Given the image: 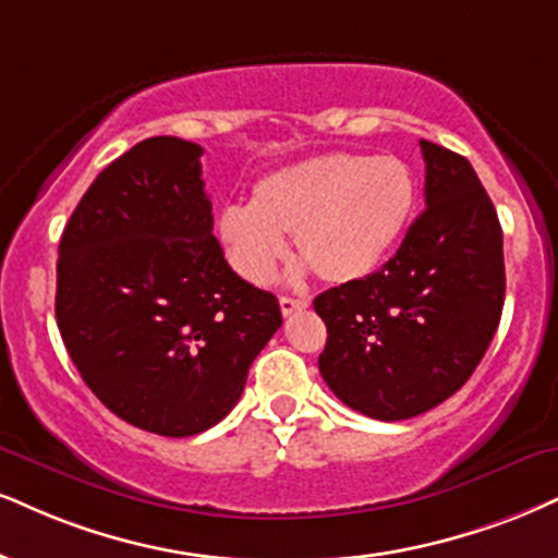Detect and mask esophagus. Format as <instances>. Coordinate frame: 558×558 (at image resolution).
<instances>
[{
	"label": "esophagus",
	"mask_w": 558,
	"mask_h": 558,
	"mask_svg": "<svg viewBox=\"0 0 558 558\" xmlns=\"http://www.w3.org/2000/svg\"><path fill=\"white\" fill-rule=\"evenodd\" d=\"M311 305V300H298V298H279V307H281V315H292V313H298V311H305V307Z\"/></svg>",
	"instance_id": "1"
}]
</instances>
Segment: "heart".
Wrapping results in <instances>:
<instances>
[{
	"label": "heart",
	"mask_w": 558,
	"mask_h": 558,
	"mask_svg": "<svg viewBox=\"0 0 558 558\" xmlns=\"http://www.w3.org/2000/svg\"><path fill=\"white\" fill-rule=\"evenodd\" d=\"M416 204L414 173L393 155H323L260 178L251 206L227 204L217 238L230 266L268 284L284 260V235L323 281L369 277L401 240Z\"/></svg>",
	"instance_id": "obj_1"
}]
</instances>
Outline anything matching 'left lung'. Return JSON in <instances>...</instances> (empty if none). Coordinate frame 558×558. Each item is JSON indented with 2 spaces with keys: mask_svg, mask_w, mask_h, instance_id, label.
Returning <instances> with one entry per match:
<instances>
[{
  "mask_svg": "<svg viewBox=\"0 0 558 558\" xmlns=\"http://www.w3.org/2000/svg\"><path fill=\"white\" fill-rule=\"evenodd\" d=\"M426 209L380 271L313 302L328 328L318 367L341 403L380 422L458 393L505 305L501 227L463 155L422 140Z\"/></svg>",
  "mask_w": 558,
  "mask_h": 558,
  "instance_id": "obj_1",
  "label": "left lung"
}]
</instances>
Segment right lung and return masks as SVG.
<instances>
[{
	"instance_id": "1",
	"label": "right lung",
	"mask_w": 558,
	"mask_h": 558,
	"mask_svg": "<svg viewBox=\"0 0 558 558\" xmlns=\"http://www.w3.org/2000/svg\"><path fill=\"white\" fill-rule=\"evenodd\" d=\"M202 153L153 136L95 178L57 260V323L82 380L123 422L191 437L230 414L279 331L271 292L247 284L211 235Z\"/></svg>"
}]
</instances>
